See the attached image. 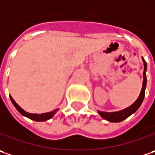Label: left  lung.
I'll list each match as a JSON object with an SVG mask.
<instances>
[{"instance_id":"1","label":"left lung","mask_w":155,"mask_h":155,"mask_svg":"<svg viewBox=\"0 0 155 155\" xmlns=\"http://www.w3.org/2000/svg\"><path fill=\"white\" fill-rule=\"evenodd\" d=\"M143 63H144V72H143V83H142V88L140 91V94L139 95L138 99L133 103V104L125 108L123 110L118 112H111V113H107V112H101L98 111L100 114V115L101 117L110 121V122H120L122 120H124L125 119L129 117L131 114L138 110V108L140 107V105L142 103L143 100L145 97V89H146V86H147V76H146V72H147V62L144 61V59L142 58Z\"/></svg>"}]
</instances>
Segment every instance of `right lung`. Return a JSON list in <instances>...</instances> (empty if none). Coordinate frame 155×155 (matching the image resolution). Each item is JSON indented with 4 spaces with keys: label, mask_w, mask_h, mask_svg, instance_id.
Here are the masks:
<instances>
[{
    "label": "right lung",
    "mask_w": 155,
    "mask_h": 155,
    "mask_svg": "<svg viewBox=\"0 0 155 155\" xmlns=\"http://www.w3.org/2000/svg\"><path fill=\"white\" fill-rule=\"evenodd\" d=\"M10 100L11 101H12V103L14 104V106L15 107V108H16L21 114H22V115L26 116V117L29 118V119L33 120H35V121H46V120H49V119L53 117L54 115V114L58 111V109H55V110H53L52 112L45 113V114H30V113L24 111L23 109L17 104L16 102L15 101V100L11 96Z\"/></svg>",
    "instance_id": "add662e5"
}]
</instances>
